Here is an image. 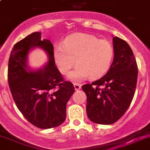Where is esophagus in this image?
I'll return each instance as SVG.
<instances>
[{"label":"esophagus","mask_w":150,"mask_h":150,"mask_svg":"<svg viewBox=\"0 0 150 150\" xmlns=\"http://www.w3.org/2000/svg\"><path fill=\"white\" fill-rule=\"evenodd\" d=\"M74 87H75V90H79L81 89V85L79 83H74Z\"/></svg>","instance_id":"obj_1"}]
</instances>
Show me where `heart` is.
Masks as SVG:
<instances>
[{"instance_id": "heart-1", "label": "heart", "mask_w": 150, "mask_h": 150, "mask_svg": "<svg viewBox=\"0 0 150 150\" xmlns=\"http://www.w3.org/2000/svg\"><path fill=\"white\" fill-rule=\"evenodd\" d=\"M55 64L62 75H68L73 82L90 77L97 79L105 74L114 57L112 45L89 34H75L65 38L63 44L56 45L52 51Z\"/></svg>"}]
</instances>
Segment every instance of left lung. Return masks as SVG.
Returning <instances> with one entry per match:
<instances>
[{"instance_id":"left-lung-1","label":"left lung","mask_w":150,"mask_h":150,"mask_svg":"<svg viewBox=\"0 0 150 150\" xmlns=\"http://www.w3.org/2000/svg\"><path fill=\"white\" fill-rule=\"evenodd\" d=\"M112 42L114 58L108 72L82 86L87 97L88 118L104 125L116 122L127 110L138 79V67L130 45L118 37L113 38Z\"/></svg>"}]
</instances>
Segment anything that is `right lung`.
I'll return each instance as SVG.
<instances>
[{
    "instance_id": "right-lung-1",
    "label": "right lung",
    "mask_w": 150,
    "mask_h": 150,
    "mask_svg": "<svg viewBox=\"0 0 150 150\" xmlns=\"http://www.w3.org/2000/svg\"><path fill=\"white\" fill-rule=\"evenodd\" d=\"M36 47L47 52L48 61L34 70L28 64V56ZM52 51L50 40H42L41 32H34L15 45L8 60V85L17 108L30 123L42 129L64 122L67 103L75 92L72 83L64 82L56 67Z\"/></svg>"
}]
</instances>
